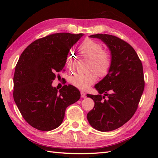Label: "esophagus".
I'll return each instance as SVG.
<instances>
[{
	"instance_id": "34e87169",
	"label": "esophagus",
	"mask_w": 158,
	"mask_h": 158,
	"mask_svg": "<svg viewBox=\"0 0 158 158\" xmlns=\"http://www.w3.org/2000/svg\"><path fill=\"white\" fill-rule=\"evenodd\" d=\"M85 93L83 92H81V98H85Z\"/></svg>"
}]
</instances>
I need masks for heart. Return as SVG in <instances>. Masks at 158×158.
<instances>
[{
	"label": "heart",
	"instance_id": "heart-1",
	"mask_svg": "<svg viewBox=\"0 0 158 158\" xmlns=\"http://www.w3.org/2000/svg\"><path fill=\"white\" fill-rule=\"evenodd\" d=\"M100 43L87 39L80 47V52L84 58L89 60L88 73L85 74H75L70 78L71 84L77 88L84 90L94 83L97 75L100 77H105L108 75L111 67V59L109 53L103 50ZM66 66L69 69L75 67V60L72 52H69L66 59Z\"/></svg>",
	"mask_w": 158,
	"mask_h": 158
}]
</instances>
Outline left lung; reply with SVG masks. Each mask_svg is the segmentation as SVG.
<instances>
[{"mask_svg": "<svg viewBox=\"0 0 158 158\" xmlns=\"http://www.w3.org/2000/svg\"><path fill=\"white\" fill-rule=\"evenodd\" d=\"M89 37L99 39L108 47L111 67L108 75L94 86L99 94H87L94 102L87 119L94 128L109 132L125 124L138 108L145 88L143 64L135 50L123 40L106 34ZM109 91L110 94H107ZM105 96L108 98L105 99Z\"/></svg>", "mask_w": 158, "mask_h": 158, "instance_id": "8db88e82", "label": "left lung"}]
</instances>
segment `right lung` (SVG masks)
Listing matches in <instances>:
<instances>
[{
	"label": "right lung",
	"instance_id": "obj_1",
	"mask_svg": "<svg viewBox=\"0 0 158 158\" xmlns=\"http://www.w3.org/2000/svg\"><path fill=\"white\" fill-rule=\"evenodd\" d=\"M83 34L56 33L39 39L26 48L17 63L13 77V98L26 122L41 131L61 125L66 109L78 101L79 89L52 85L63 70L66 56Z\"/></svg>",
	"mask_w": 158,
	"mask_h": 158
}]
</instances>
